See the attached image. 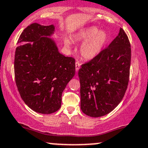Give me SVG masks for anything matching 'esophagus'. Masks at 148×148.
<instances>
[{
    "label": "esophagus",
    "instance_id": "34e87169",
    "mask_svg": "<svg viewBox=\"0 0 148 148\" xmlns=\"http://www.w3.org/2000/svg\"><path fill=\"white\" fill-rule=\"evenodd\" d=\"M75 65H76V72H78L80 68V66H81V63H80L79 61H76V63H75Z\"/></svg>",
    "mask_w": 148,
    "mask_h": 148
}]
</instances>
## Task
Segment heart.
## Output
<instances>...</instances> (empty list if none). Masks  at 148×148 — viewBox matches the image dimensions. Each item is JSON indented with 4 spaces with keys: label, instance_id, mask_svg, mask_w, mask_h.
<instances>
[{
    "label": "heart",
    "instance_id": "1",
    "mask_svg": "<svg viewBox=\"0 0 148 148\" xmlns=\"http://www.w3.org/2000/svg\"><path fill=\"white\" fill-rule=\"evenodd\" d=\"M78 40L85 41L80 48L81 56L86 60H92L101 53L108 41V33L99 31L95 27L88 28L79 31L75 35ZM64 43L67 47H71V41L66 38Z\"/></svg>",
    "mask_w": 148,
    "mask_h": 148
}]
</instances>
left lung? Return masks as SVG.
Returning a JSON list of instances; mask_svg holds the SVG:
<instances>
[{
    "instance_id": "8db88e82",
    "label": "left lung",
    "mask_w": 148,
    "mask_h": 148,
    "mask_svg": "<svg viewBox=\"0 0 148 148\" xmlns=\"http://www.w3.org/2000/svg\"><path fill=\"white\" fill-rule=\"evenodd\" d=\"M131 45L120 28L118 35L108 47L79 70L81 109L94 118L105 115L123 99L128 86Z\"/></svg>"
}]
</instances>
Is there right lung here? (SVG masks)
I'll use <instances>...</instances> for the list:
<instances>
[{
	"label": "right lung",
	"mask_w": 148,
	"mask_h": 148,
	"mask_svg": "<svg viewBox=\"0 0 148 148\" xmlns=\"http://www.w3.org/2000/svg\"><path fill=\"white\" fill-rule=\"evenodd\" d=\"M54 29L53 25L32 23L21 33L15 51L18 92L27 106L42 114L60 108L62 92L75 74V59L60 53L55 42L48 37Z\"/></svg>",
	"instance_id": "right-lung-1"
}]
</instances>
